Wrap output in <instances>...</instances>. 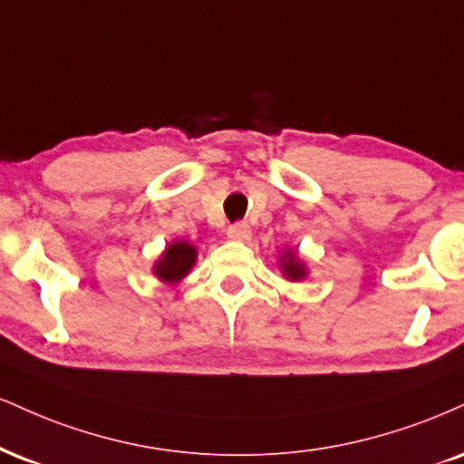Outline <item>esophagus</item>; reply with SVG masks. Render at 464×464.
<instances>
[{
  "label": "esophagus",
  "instance_id": "34e87169",
  "mask_svg": "<svg viewBox=\"0 0 464 464\" xmlns=\"http://www.w3.org/2000/svg\"><path fill=\"white\" fill-rule=\"evenodd\" d=\"M227 238H230V241H238V243L249 241V238H251V227L245 221L234 223V226L227 227Z\"/></svg>",
  "mask_w": 464,
  "mask_h": 464
}]
</instances>
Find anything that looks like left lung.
Listing matches in <instances>:
<instances>
[{
  "label": "left lung",
  "mask_w": 464,
  "mask_h": 464,
  "mask_svg": "<svg viewBox=\"0 0 464 464\" xmlns=\"http://www.w3.org/2000/svg\"><path fill=\"white\" fill-rule=\"evenodd\" d=\"M279 266H282L284 276L290 279V282H299V279H303L307 276V268L303 262L296 258V251L293 249H285L284 256L279 258Z\"/></svg>",
  "instance_id": "1"
}]
</instances>
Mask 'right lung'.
<instances>
[{
  "instance_id": "add662e5",
  "label": "right lung",
  "mask_w": 464,
  "mask_h": 464,
  "mask_svg": "<svg viewBox=\"0 0 464 464\" xmlns=\"http://www.w3.org/2000/svg\"><path fill=\"white\" fill-rule=\"evenodd\" d=\"M196 258L198 251L191 243L174 241L168 245V249L163 251L161 258L154 262L152 271L163 284H179L180 279L191 271V266L196 265Z\"/></svg>"
}]
</instances>
